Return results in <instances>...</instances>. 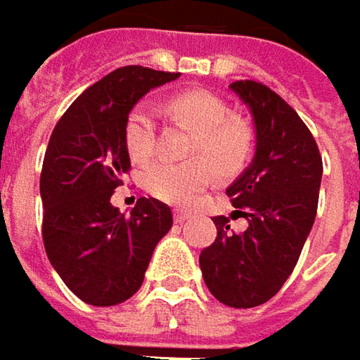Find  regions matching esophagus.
Instances as JSON below:
<instances>
[{
  "instance_id": "1",
  "label": "esophagus",
  "mask_w": 360,
  "mask_h": 360,
  "mask_svg": "<svg viewBox=\"0 0 360 360\" xmlns=\"http://www.w3.org/2000/svg\"><path fill=\"white\" fill-rule=\"evenodd\" d=\"M173 217H175V223H185L187 219L191 217V213L189 211H183V209H175L173 211Z\"/></svg>"
}]
</instances>
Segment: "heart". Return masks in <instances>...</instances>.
<instances>
[{"label": "heart", "mask_w": 360, "mask_h": 360, "mask_svg": "<svg viewBox=\"0 0 360 360\" xmlns=\"http://www.w3.org/2000/svg\"><path fill=\"white\" fill-rule=\"evenodd\" d=\"M169 113L193 131L187 163L157 161L143 175V185L159 201L189 205L213 181L237 175L253 153V131L219 95L193 89L171 97ZM123 143L135 163H145L155 153V117L147 103H137L123 125ZM207 159L205 160L204 157Z\"/></svg>", "instance_id": "1"}]
</instances>
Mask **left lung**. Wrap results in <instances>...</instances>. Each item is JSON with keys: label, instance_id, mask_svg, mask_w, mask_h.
<instances>
[{"label": "left lung", "instance_id": "left-lung-1", "mask_svg": "<svg viewBox=\"0 0 360 360\" xmlns=\"http://www.w3.org/2000/svg\"><path fill=\"white\" fill-rule=\"evenodd\" d=\"M251 107L257 151L251 167L227 189L241 233L213 217L217 237L199 255L205 285L227 307L251 309L275 297L297 265L313 227L323 177L315 137L281 95L261 81L231 83Z\"/></svg>", "mask_w": 360, "mask_h": 360}]
</instances>
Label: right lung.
I'll list each match as a JSON object with an SVG mask.
<instances>
[{
	"instance_id": "obj_1",
	"label": "right lung",
	"mask_w": 360,
	"mask_h": 360,
	"mask_svg": "<svg viewBox=\"0 0 360 360\" xmlns=\"http://www.w3.org/2000/svg\"><path fill=\"white\" fill-rule=\"evenodd\" d=\"M179 73L125 65L69 105L49 137L39 191L45 253L83 303L111 307L139 291L153 249L173 225L169 205L141 197L131 215L111 195L129 173L123 125L133 105Z\"/></svg>"
}]
</instances>
